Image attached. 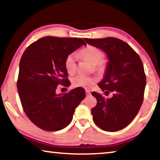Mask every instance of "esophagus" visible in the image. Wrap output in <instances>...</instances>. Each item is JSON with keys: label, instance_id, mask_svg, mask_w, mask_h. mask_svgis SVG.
<instances>
[{"label": "esophagus", "instance_id": "34e87169", "mask_svg": "<svg viewBox=\"0 0 160 160\" xmlns=\"http://www.w3.org/2000/svg\"><path fill=\"white\" fill-rule=\"evenodd\" d=\"M85 92H86V94H87V95H90V90H86Z\"/></svg>", "mask_w": 160, "mask_h": 160}]
</instances>
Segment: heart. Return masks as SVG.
<instances>
[{
    "instance_id": "1",
    "label": "heart",
    "mask_w": 160,
    "mask_h": 160,
    "mask_svg": "<svg viewBox=\"0 0 160 160\" xmlns=\"http://www.w3.org/2000/svg\"><path fill=\"white\" fill-rule=\"evenodd\" d=\"M81 57L93 65L94 68L99 72H103L105 70V65L102 61L104 54L102 51L94 47H88L80 51ZM65 67L69 74H73L76 70V56L74 53L69 54L65 61ZM96 82V79L92 77L78 75L72 79V85L76 88H89Z\"/></svg>"
}]
</instances>
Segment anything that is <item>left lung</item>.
I'll use <instances>...</instances> for the list:
<instances>
[{
	"label": "left lung",
	"mask_w": 160,
	"mask_h": 160,
	"mask_svg": "<svg viewBox=\"0 0 160 160\" xmlns=\"http://www.w3.org/2000/svg\"><path fill=\"white\" fill-rule=\"evenodd\" d=\"M85 40L106 53L109 61L98 85L106 95L113 94L104 98L92 92L97 100L91 111L93 121L103 131H120L133 120L142 104L146 77L142 61L127 43L116 38Z\"/></svg>",
	"instance_id": "1"
}]
</instances>
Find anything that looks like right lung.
I'll use <instances>...</instances> for the list:
<instances>
[{"instance_id":"1","label":"right lung","mask_w":160,"mask_h":160,"mask_svg":"<svg viewBox=\"0 0 160 160\" xmlns=\"http://www.w3.org/2000/svg\"><path fill=\"white\" fill-rule=\"evenodd\" d=\"M86 46L80 38L45 37L26 48L20 61L18 91L24 112L32 123L47 131H57L71 122L75 109L85 99L77 88L56 93L58 85L70 86L65 61L69 54Z\"/></svg>"}]
</instances>
